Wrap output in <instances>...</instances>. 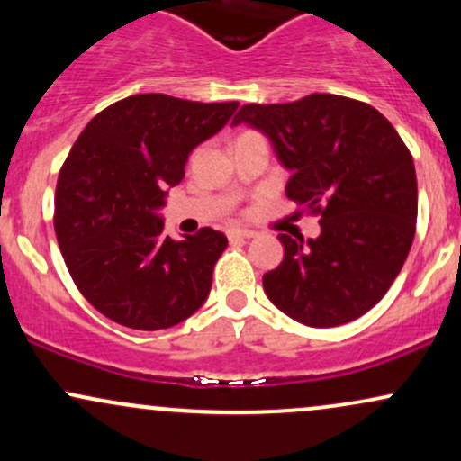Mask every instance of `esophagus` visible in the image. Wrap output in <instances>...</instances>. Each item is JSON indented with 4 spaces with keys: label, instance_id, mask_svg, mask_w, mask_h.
I'll use <instances>...</instances> for the list:
<instances>
[{
    "label": "esophagus",
    "instance_id": "esophagus-1",
    "mask_svg": "<svg viewBox=\"0 0 461 461\" xmlns=\"http://www.w3.org/2000/svg\"><path fill=\"white\" fill-rule=\"evenodd\" d=\"M227 238L230 240H238V238H256V231L251 230H240V227H231V230H227Z\"/></svg>",
    "mask_w": 461,
    "mask_h": 461
}]
</instances>
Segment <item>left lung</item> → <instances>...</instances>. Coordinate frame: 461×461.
I'll return each instance as SVG.
<instances>
[{"label": "left lung", "instance_id": "1", "mask_svg": "<svg viewBox=\"0 0 461 461\" xmlns=\"http://www.w3.org/2000/svg\"><path fill=\"white\" fill-rule=\"evenodd\" d=\"M262 130L285 168V197L321 216V236L279 234L284 262L262 277L290 319L338 327L377 305L416 234L411 153L373 105L314 93L290 104H245L231 125Z\"/></svg>", "mask_w": 461, "mask_h": 461}]
</instances>
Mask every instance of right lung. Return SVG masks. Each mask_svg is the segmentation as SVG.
I'll return each instance as SVG.
<instances>
[{
    "label": "right lung",
    "instance_id": "add662e5",
    "mask_svg": "<svg viewBox=\"0 0 461 461\" xmlns=\"http://www.w3.org/2000/svg\"><path fill=\"white\" fill-rule=\"evenodd\" d=\"M236 108L238 102L131 95L77 136L58 176L54 230L77 290L110 321L167 330L208 299L225 234L201 227L173 240L156 210L167 188L182 182L188 153Z\"/></svg>",
    "mask_w": 461,
    "mask_h": 461
}]
</instances>
